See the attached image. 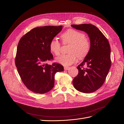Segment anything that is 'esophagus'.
<instances>
[{
	"label": "esophagus",
	"instance_id": "obj_1",
	"mask_svg": "<svg viewBox=\"0 0 124 124\" xmlns=\"http://www.w3.org/2000/svg\"><path fill=\"white\" fill-rule=\"evenodd\" d=\"M69 69V67H64L65 70H68Z\"/></svg>",
	"mask_w": 124,
	"mask_h": 124
}]
</instances>
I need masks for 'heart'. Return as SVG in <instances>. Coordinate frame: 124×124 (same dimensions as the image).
I'll return each mask as SVG.
<instances>
[{
	"label": "heart",
	"instance_id": "heart-1",
	"mask_svg": "<svg viewBox=\"0 0 124 124\" xmlns=\"http://www.w3.org/2000/svg\"><path fill=\"white\" fill-rule=\"evenodd\" d=\"M63 44H70L68 54L62 55L56 58L58 63L68 66L76 62L77 58L82 59L87 55L91 48L89 41L85 38L84 33L77 30L70 29L63 32L61 35ZM50 51L56 56L60 53L61 44L56 39H53L50 42Z\"/></svg>",
	"mask_w": 124,
	"mask_h": 124
}]
</instances>
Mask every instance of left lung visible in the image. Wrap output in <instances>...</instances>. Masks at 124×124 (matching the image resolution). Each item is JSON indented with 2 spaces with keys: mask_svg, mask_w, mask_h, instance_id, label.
<instances>
[{
  "mask_svg": "<svg viewBox=\"0 0 124 124\" xmlns=\"http://www.w3.org/2000/svg\"><path fill=\"white\" fill-rule=\"evenodd\" d=\"M71 26L87 33L91 42L88 54L77 67L78 73L74 78L73 85L79 92L84 93L94 92L103 84L110 69L109 42L100 30L92 24L71 25ZM85 65L86 68L84 67Z\"/></svg>",
  "mask_w": 124,
  "mask_h": 124,
  "instance_id": "obj_1",
  "label": "left lung"
}]
</instances>
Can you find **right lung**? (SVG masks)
I'll use <instances>...</instances> for the list:
<instances>
[{
	"label": "right lung",
	"mask_w": 124,
	"mask_h": 124,
	"mask_svg": "<svg viewBox=\"0 0 124 124\" xmlns=\"http://www.w3.org/2000/svg\"><path fill=\"white\" fill-rule=\"evenodd\" d=\"M62 28V26L34 28L19 41L15 63L22 82L32 92L44 93L50 91L54 86L55 73L63 71L59 63H47L53 59L49 48L50 41Z\"/></svg>",
	"instance_id": "add662e5"
}]
</instances>
